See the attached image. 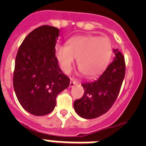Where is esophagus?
I'll return each instance as SVG.
<instances>
[{
	"mask_svg": "<svg viewBox=\"0 0 146 146\" xmlns=\"http://www.w3.org/2000/svg\"><path fill=\"white\" fill-rule=\"evenodd\" d=\"M78 84V82L76 80H73V79H71L70 82V88L71 87H73L75 85Z\"/></svg>",
	"mask_w": 146,
	"mask_h": 146,
	"instance_id": "esophagus-1",
	"label": "esophagus"
}]
</instances>
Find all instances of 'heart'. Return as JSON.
<instances>
[{
    "label": "heart",
    "mask_w": 146,
    "mask_h": 146,
    "mask_svg": "<svg viewBox=\"0 0 146 146\" xmlns=\"http://www.w3.org/2000/svg\"><path fill=\"white\" fill-rule=\"evenodd\" d=\"M112 54L111 42L107 38L93 35L70 38L66 45L57 44L54 55L64 73L70 72L76 57L77 66L86 77L102 73L108 66Z\"/></svg>",
    "instance_id": "heart-1"
}]
</instances>
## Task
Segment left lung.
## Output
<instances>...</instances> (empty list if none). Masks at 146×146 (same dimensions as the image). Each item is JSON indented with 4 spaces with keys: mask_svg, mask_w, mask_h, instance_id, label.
<instances>
[{
    "mask_svg": "<svg viewBox=\"0 0 146 146\" xmlns=\"http://www.w3.org/2000/svg\"><path fill=\"white\" fill-rule=\"evenodd\" d=\"M115 57L96 81L82 84L84 95L73 104L78 115L93 119L111 108L120 92L125 76L124 57L118 49H113Z\"/></svg>",
    "mask_w": 146,
    "mask_h": 146,
    "instance_id": "8db88e82",
    "label": "left lung"
}]
</instances>
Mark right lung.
<instances>
[{"instance_id": "right-lung-1", "label": "right lung", "mask_w": 146, "mask_h": 146, "mask_svg": "<svg viewBox=\"0 0 146 146\" xmlns=\"http://www.w3.org/2000/svg\"><path fill=\"white\" fill-rule=\"evenodd\" d=\"M59 32L47 25L35 29L25 38L16 57L15 94L21 106L33 115L52 112L58 94L70 85L54 55Z\"/></svg>"}]
</instances>
